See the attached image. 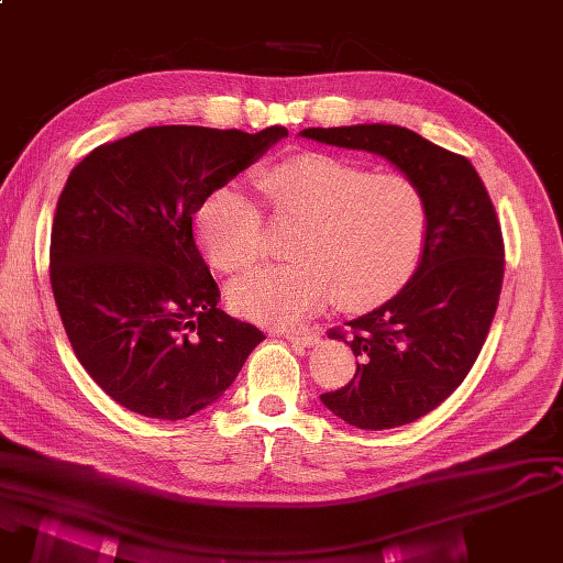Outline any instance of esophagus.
Listing matches in <instances>:
<instances>
[{
	"label": "esophagus",
	"mask_w": 563,
	"mask_h": 563,
	"mask_svg": "<svg viewBox=\"0 0 563 563\" xmlns=\"http://www.w3.org/2000/svg\"><path fill=\"white\" fill-rule=\"evenodd\" d=\"M284 338H286L288 342L302 344V346H314V344H319V335H317V333H309V331H286Z\"/></svg>",
	"instance_id": "esophagus-1"
}]
</instances>
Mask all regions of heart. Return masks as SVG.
<instances>
[{
  "label": "heart",
  "mask_w": 563,
  "mask_h": 563,
  "mask_svg": "<svg viewBox=\"0 0 563 563\" xmlns=\"http://www.w3.org/2000/svg\"><path fill=\"white\" fill-rule=\"evenodd\" d=\"M279 221L290 230V263L265 265L230 286L240 314L269 325L307 319L335 296L349 312H363L415 273L423 235L421 190L398 174H375L321 151L290 156L256 179ZM198 240L211 265L238 275L265 251L261 209L240 188L211 192L196 214Z\"/></svg>",
  "instance_id": "heart-1"
}]
</instances>
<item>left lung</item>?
Instances as JSON below:
<instances>
[{
    "mask_svg": "<svg viewBox=\"0 0 563 563\" xmlns=\"http://www.w3.org/2000/svg\"><path fill=\"white\" fill-rule=\"evenodd\" d=\"M300 137L391 163L426 202L421 258L398 294L328 338L352 346L356 375L323 394L335 417L365 431L396 429L456 391L487 340L503 284L496 209L468 158L386 123L307 128Z\"/></svg>",
    "mask_w": 563,
    "mask_h": 563,
    "instance_id": "1",
    "label": "left lung"
}]
</instances>
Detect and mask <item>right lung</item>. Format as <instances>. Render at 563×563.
<instances>
[{"mask_svg": "<svg viewBox=\"0 0 563 563\" xmlns=\"http://www.w3.org/2000/svg\"><path fill=\"white\" fill-rule=\"evenodd\" d=\"M288 137L158 125L102 144L69 172L51 232V286L76 358L151 419L214 405L265 335L219 309L192 217Z\"/></svg>", "mask_w": 563, "mask_h": 563, "instance_id": "add662e5", "label": "right lung"}]
</instances>
